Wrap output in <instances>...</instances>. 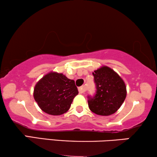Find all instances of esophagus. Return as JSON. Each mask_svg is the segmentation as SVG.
Here are the masks:
<instances>
[{"instance_id":"34e87169","label":"esophagus","mask_w":157,"mask_h":157,"mask_svg":"<svg viewBox=\"0 0 157 157\" xmlns=\"http://www.w3.org/2000/svg\"><path fill=\"white\" fill-rule=\"evenodd\" d=\"M78 91H79V93L80 94H83L85 92V87L83 86H81V87H79L78 88Z\"/></svg>"}]
</instances>
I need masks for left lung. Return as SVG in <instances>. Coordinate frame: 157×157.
Returning a JSON list of instances; mask_svg holds the SVG:
<instances>
[{"instance_id": "obj_1", "label": "left lung", "mask_w": 157, "mask_h": 157, "mask_svg": "<svg viewBox=\"0 0 157 157\" xmlns=\"http://www.w3.org/2000/svg\"><path fill=\"white\" fill-rule=\"evenodd\" d=\"M96 92L89 96L88 104L92 112L101 116L114 113L126 96V86L119 75L108 66H102L93 72Z\"/></svg>"}]
</instances>
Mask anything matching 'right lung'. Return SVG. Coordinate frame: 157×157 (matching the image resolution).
I'll return each instance as SVG.
<instances>
[{
    "instance_id": "right-lung-1",
    "label": "right lung",
    "mask_w": 157,
    "mask_h": 157,
    "mask_svg": "<svg viewBox=\"0 0 157 157\" xmlns=\"http://www.w3.org/2000/svg\"><path fill=\"white\" fill-rule=\"evenodd\" d=\"M78 94L75 81L63 74L50 72L38 81L34 88V99L45 113L61 115L70 109Z\"/></svg>"
}]
</instances>
